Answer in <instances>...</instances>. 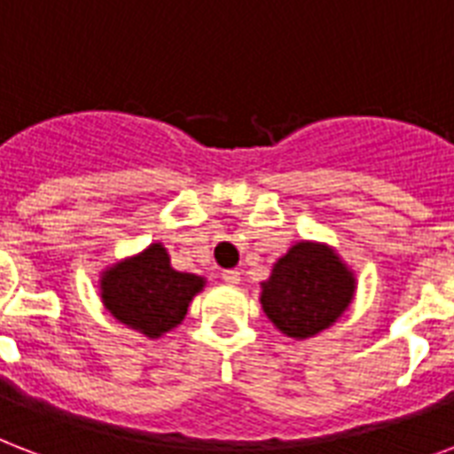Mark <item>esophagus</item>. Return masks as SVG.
I'll list each match as a JSON object with an SVG mask.
<instances>
[{
  "mask_svg": "<svg viewBox=\"0 0 454 454\" xmlns=\"http://www.w3.org/2000/svg\"><path fill=\"white\" fill-rule=\"evenodd\" d=\"M221 278L231 283V286H235V283H240V271L238 269H226V271L221 273Z\"/></svg>",
  "mask_w": 454,
  "mask_h": 454,
  "instance_id": "34e87169",
  "label": "esophagus"
}]
</instances>
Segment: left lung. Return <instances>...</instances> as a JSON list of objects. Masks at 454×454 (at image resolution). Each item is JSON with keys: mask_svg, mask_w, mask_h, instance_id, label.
<instances>
[{"mask_svg": "<svg viewBox=\"0 0 454 454\" xmlns=\"http://www.w3.org/2000/svg\"><path fill=\"white\" fill-rule=\"evenodd\" d=\"M355 290V271L331 245L300 240L273 264L259 302L281 333L307 340L340 319Z\"/></svg>", "mask_w": 454, "mask_h": 454, "instance_id": "1", "label": "left lung"}]
</instances>
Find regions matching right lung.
<instances>
[{"mask_svg":"<svg viewBox=\"0 0 454 454\" xmlns=\"http://www.w3.org/2000/svg\"><path fill=\"white\" fill-rule=\"evenodd\" d=\"M204 276L176 271L161 242L106 266L99 276L104 309L123 326L147 338H161L185 319Z\"/></svg>","mask_w":454,"mask_h":454,"instance_id":"right-lung-1","label":"right lung"}]
</instances>
